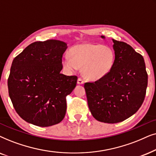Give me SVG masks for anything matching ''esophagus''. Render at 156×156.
Masks as SVG:
<instances>
[{
	"label": "esophagus",
	"mask_w": 156,
	"mask_h": 156,
	"mask_svg": "<svg viewBox=\"0 0 156 156\" xmlns=\"http://www.w3.org/2000/svg\"><path fill=\"white\" fill-rule=\"evenodd\" d=\"M77 83H78V85H82V84H83L84 83V80L82 79V78H79L78 79V81H77Z\"/></svg>",
	"instance_id": "34e87169"
}]
</instances>
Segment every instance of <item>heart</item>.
<instances>
[{"mask_svg":"<svg viewBox=\"0 0 156 156\" xmlns=\"http://www.w3.org/2000/svg\"><path fill=\"white\" fill-rule=\"evenodd\" d=\"M69 55H65L62 59L64 69L73 72L83 67L85 77L93 80L106 76L115 62L113 50L99 44L83 43L74 45L70 49Z\"/></svg>","mask_w":156,"mask_h":156,"instance_id":"obj_1","label":"heart"}]
</instances>
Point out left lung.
Wrapping results in <instances>:
<instances>
[{
  "label": "left lung",
  "instance_id": "8db88e82",
  "mask_svg": "<svg viewBox=\"0 0 156 156\" xmlns=\"http://www.w3.org/2000/svg\"><path fill=\"white\" fill-rule=\"evenodd\" d=\"M112 41L115 62L111 72L96 81L86 83L84 88L93 117L103 123H117L136 113L143 104L148 74L140 54L126 43Z\"/></svg>",
  "mask_w": 156,
  "mask_h": 156
}]
</instances>
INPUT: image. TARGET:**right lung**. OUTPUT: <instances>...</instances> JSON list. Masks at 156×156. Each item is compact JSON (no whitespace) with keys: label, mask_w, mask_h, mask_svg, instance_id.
<instances>
[{"label":"right lung","mask_w":156,"mask_h":156,"mask_svg":"<svg viewBox=\"0 0 156 156\" xmlns=\"http://www.w3.org/2000/svg\"><path fill=\"white\" fill-rule=\"evenodd\" d=\"M67 44L58 40L37 41L13 59L8 79V93L20 117L33 125L48 127L65 117L66 97L78 78L61 73Z\"/></svg>","instance_id":"right-lung-1"}]
</instances>
